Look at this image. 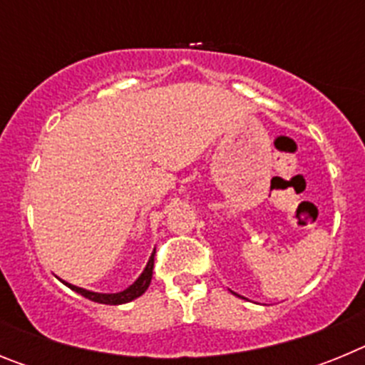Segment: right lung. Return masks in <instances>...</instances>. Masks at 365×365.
<instances>
[{
	"label": "right lung",
	"mask_w": 365,
	"mask_h": 365,
	"mask_svg": "<svg viewBox=\"0 0 365 365\" xmlns=\"http://www.w3.org/2000/svg\"><path fill=\"white\" fill-rule=\"evenodd\" d=\"M153 257H155V250H153V254L150 256V259H148L146 269H144L143 274H140V276L135 279V283H131V285L128 287V289H124V291L113 292V294L87 291V289L76 287V285H73V283H67V282H63V279L62 282H63V285L69 287L71 291L78 292V294H82L83 298H87V299H91V302L104 303V305H122V303L133 302L135 298L143 296L144 292L148 291V287H150V283H151V276H153Z\"/></svg>",
	"instance_id": "1"
}]
</instances>
